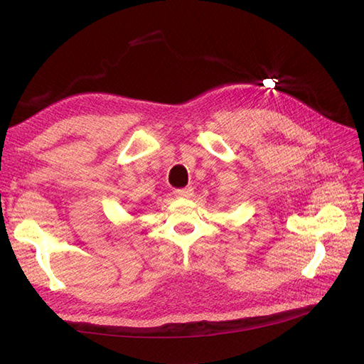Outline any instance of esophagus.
<instances>
[{"mask_svg":"<svg viewBox=\"0 0 364 364\" xmlns=\"http://www.w3.org/2000/svg\"><path fill=\"white\" fill-rule=\"evenodd\" d=\"M173 194L176 197H182V199H186V197L193 196V188H191V186H186V188H178V190L173 191Z\"/></svg>","mask_w":364,"mask_h":364,"instance_id":"obj_1","label":"esophagus"}]
</instances>
